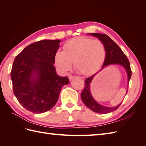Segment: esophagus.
I'll list each match as a JSON object with an SVG mask.
<instances>
[{"label": "esophagus", "instance_id": "1", "mask_svg": "<svg viewBox=\"0 0 146 146\" xmlns=\"http://www.w3.org/2000/svg\"><path fill=\"white\" fill-rule=\"evenodd\" d=\"M75 76H73V75H70L69 76H68V78H69V80H72L73 78H75Z\"/></svg>", "mask_w": 146, "mask_h": 146}]
</instances>
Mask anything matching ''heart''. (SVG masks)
Returning <instances> with one entry per match:
<instances>
[{
  "label": "heart",
  "mask_w": 146,
  "mask_h": 146,
  "mask_svg": "<svg viewBox=\"0 0 146 146\" xmlns=\"http://www.w3.org/2000/svg\"><path fill=\"white\" fill-rule=\"evenodd\" d=\"M105 58L106 48L100 40L77 37L64 45L63 51L56 52L54 62L63 72L69 70L73 63L77 72L87 75L98 70Z\"/></svg>",
  "instance_id": "obj_1"
}]
</instances>
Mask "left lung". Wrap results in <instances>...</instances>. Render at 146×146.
Masks as SVG:
<instances>
[{
	"mask_svg": "<svg viewBox=\"0 0 146 146\" xmlns=\"http://www.w3.org/2000/svg\"><path fill=\"white\" fill-rule=\"evenodd\" d=\"M90 35L97 37L101 41L104 42L105 48H106V58H105L102 69L110 64L121 65L125 68L126 72L127 73L129 83L132 75L131 64H130V62L127 58L126 55L123 53L122 49L109 36H108L106 35L99 33H92ZM96 74L97 73L86 78V80L85 81V87L81 94L82 101L90 109L98 113H108L115 111L120 107L122 103H120L117 106L114 107L102 106V105L98 104L92 96L90 87V83L92 80L94 78Z\"/></svg>",
	"mask_w": 146,
	"mask_h": 146,
	"instance_id": "obj_1",
	"label": "left lung"
}]
</instances>
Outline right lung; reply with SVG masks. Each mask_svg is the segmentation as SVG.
Segmentation results:
<instances>
[{"instance_id": "obj_1", "label": "right lung", "mask_w": 146, "mask_h": 146, "mask_svg": "<svg viewBox=\"0 0 146 146\" xmlns=\"http://www.w3.org/2000/svg\"><path fill=\"white\" fill-rule=\"evenodd\" d=\"M60 40H41L24 48L15 58L11 77L14 94L22 106L35 113L53 107L67 76L56 73L54 56Z\"/></svg>"}]
</instances>
